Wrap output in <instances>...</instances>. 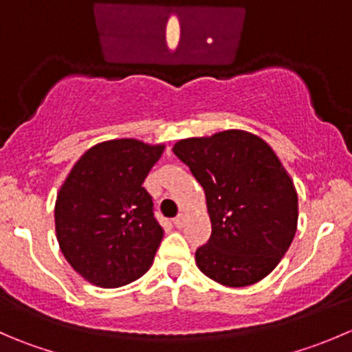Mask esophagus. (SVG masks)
<instances>
[{
    "instance_id": "1",
    "label": "esophagus",
    "mask_w": 352,
    "mask_h": 352,
    "mask_svg": "<svg viewBox=\"0 0 352 352\" xmlns=\"http://www.w3.org/2000/svg\"><path fill=\"white\" fill-rule=\"evenodd\" d=\"M173 225H175L177 228H182L184 225H186V217H184V214H179V217L173 220Z\"/></svg>"
}]
</instances>
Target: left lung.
<instances>
[{
  "instance_id": "left-lung-1",
  "label": "left lung",
  "mask_w": 352,
  "mask_h": 352,
  "mask_svg": "<svg viewBox=\"0 0 352 352\" xmlns=\"http://www.w3.org/2000/svg\"><path fill=\"white\" fill-rule=\"evenodd\" d=\"M173 153L206 196L211 235L197 248V268L227 287L267 277L298 228V192L274 149L245 131H223L182 139Z\"/></svg>"
}]
</instances>
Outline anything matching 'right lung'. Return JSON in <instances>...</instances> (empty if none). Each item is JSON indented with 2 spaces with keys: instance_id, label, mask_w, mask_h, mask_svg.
<instances>
[{
  "instance_id": "obj_1",
  "label": "right lung",
  "mask_w": 352,
  "mask_h": 352,
  "mask_svg": "<svg viewBox=\"0 0 352 352\" xmlns=\"http://www.w3.org/2000/svg\"><path fill=\"white\" fill-rule=\"evenodd\" d=\"M163 144L113 139L85 151L54 204L56 239L65 259L94 285L113 289L149 270L163 228L142 187Z\"/></svg>"
}]
</instances>
